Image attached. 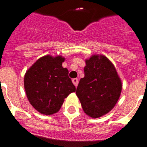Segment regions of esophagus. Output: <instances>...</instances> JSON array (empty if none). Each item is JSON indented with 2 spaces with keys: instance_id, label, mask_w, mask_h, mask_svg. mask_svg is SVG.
<instances>
[{
  "instance_id": "34e87169",
  "label": "esophagus",
  "mask_w": 147,
  "mask_h": 147,
  "mask_svg": "<svg viewBox=\"0 0 147 147\" xmlns=\"http://www.w3.org/2000/svg\"><path fill=\"white\" fill-rule=\"evenodd\" d=\"M72 82H73L74 86L76 87L77 85H78V78H73V79H72Z\"/></svg>"
}]
</instances>
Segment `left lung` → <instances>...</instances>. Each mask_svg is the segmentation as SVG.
Listing matches in <instances>:
<instances>
[{
  "label": "left lung",
  "instance_id": "left-lung-1",
  "mask_svg": "<svg viewBox=\"0 0 147 147\" xmlns=\"http://www.w3.org/2000/svg\"><path fill=\"white\" fill-rule=\"evenodd\" d=\"M85 61L84 77L79 81L76 94L84 113L98 118L115 107L122 83L115 66L104 55L94 54Z\"/></svg>",
  "mask_w": 147,
  "mask_h": 147
}]
</instances>
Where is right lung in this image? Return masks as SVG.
<instances>
[{
	"mask_svg": "<svg viewBox=\"0 0 147 147\" xmlns=\"http://www.w3.org/2000/svg\"><path fill=\"white\" fill-rule=\"evenodd\" d=\"M61 56H42L25 74L24 88L32 107L40 114L51 115L60 110L64 98L75 92L69 71L62 66Z\"/></svg>",
	"mask_w": 147,
	"mask_h": 147,
	"instance_id": "add662e5",
	"label": "right lung"
}]
</instances>
